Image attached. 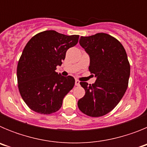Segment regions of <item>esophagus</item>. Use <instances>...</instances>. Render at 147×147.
<instances>
[{"label":"esophagus","instance_id":"1","mask_svg":"<svg viewBox=\"0 0 147 147\" xmlns=\"http://www.w3.org/2000/svg\"><path fill=\"white\" fill-rule=\"evenodd\" d=\"M80 82L79 81V80H75V85H76V86H79V85H80Z\"/></svg>","mask_w":147,"mask_h":147}]
</instances>
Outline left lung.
<instances>
[{"label": "left lung", "mask_w": 147, "mask_h": 147, "mask_svg": "<svg viewBox=\"0 0 147 147\" xmlns=\"http://www.w3.org/2000/svg\"><path fill=\"white\" fill-rule=\"evenodd\" d=\"M80 44L90 57V72L95 83L81 82L85 96L78 101L82 112L90 117L102 116L115 108L128 87L130 65L124 46L105 33L81 37Z\"/></svg>", "instance_id": "1"}]
</instances>
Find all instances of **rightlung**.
Here are the masks:
<instances>
[{
	"mask_svg": "<svg viewBox=\"0 0 147 147\" xmlns=\"http://www.w3.org/2000/svg\"><path fill=\"white\" fill-rule=\"evenodd\" d=\"M79 37L49 30L37 34L27 42L18 61L17 76L21 97L31 110L49 115L62 107L75 80L55 70L62 65L67 49L77 44Z\"/></svg>",
	"mask_w": 147,
	"mask_h": 147,
	"instance_id": "right-lung-1",
	"label": "right lung"
}]
</instances>
